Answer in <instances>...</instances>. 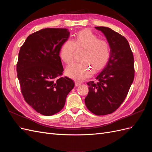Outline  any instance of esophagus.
<instances>
[{
    "instance_id": "esophagus-1",
    "label": "esophagus",
    "mask_w": 152,
    "mask_h": 152,
    "mask_svg": "<svg viewBox=\"0 0 152 152\" xmlns=\"http://www.w3.org/2000/svg\"><path fill=\"white\" fill-rule=\"evenodd\" d=\"M75 84L76 86H80L81 84V82H78V81H75Z\"/></svg>"
}]
</instances>
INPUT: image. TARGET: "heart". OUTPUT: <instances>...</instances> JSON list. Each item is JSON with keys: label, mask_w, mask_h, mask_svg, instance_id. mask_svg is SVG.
Listing matches in <instances>:
<instances>
[{"label": "heart", "mask_w": 152, "mask_h": 152, "mask_svg": "<svg viewBox=\"0 0 152 152\" xmlns=\"http://www.w3.org/2000/svg\"><path fill=\"white\" fill-rule=\"evenodd\" d=\"M75 48L84 49L82 63H75L66 68V74L77 81L89 78L94 71L102 69L108 63L110 56V48L108 42L99 39L93 32L85 30L79 31L72 40H66L59 50V56L66 64L73 61Z\"/></svg>", "instance_id": "obj_1"}]
</instances>
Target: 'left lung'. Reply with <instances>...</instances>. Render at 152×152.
I'll list each match as a JSON object with an SVG mask.
<instances>
[{
	"label": "left lung",
	"mask_w": 152,
	"mask_h": 152,
	"mask_svg": "<svg viewBox=\"0 0 152 152\" xmlns=\"http://www.w3.org/2000/svg\"><path fill=\"white\" fill-rule=\"evenodd\" d=\"M102 31L110 48L107 65L96 77L87 82L89 93L85 98L87 108L96 115H105L117 110L124 102L134 78V56L127 39L111 28Z\"/></svg>",
	"instance_id": "left-lung-1"
}]
</instances>
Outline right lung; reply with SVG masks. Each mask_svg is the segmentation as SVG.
Segmentation results:
<instances>
[{"label": "right lung", "instance_id": "right-lung-1", "mask_svg": "<svg viewBox=\"0 0 152 152\" xmlns=\"http://www.w3.org/2000/svg\"><path fill=\"white\" fill-rule=\"evenodd\" d=\"M70 32L66 28H44L30 34L20 48L17 76L25 102L45 116L58 113L64 107L73 81L63 77L59 56Z\"/></svg>", "mask_w": 152, "mask_h": 152}]
</instances>
